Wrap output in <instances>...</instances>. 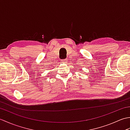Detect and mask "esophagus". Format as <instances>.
<instances>
[{
  "instance_id": "1",
  "label": "esophagus",
  "mask_w": 130,
  "mask_h": 130,
  "mask_svg": "<svg viewBox=\"0 0 130 130\" xmlns=\"http://www.w3.org/2000/svg\"><path fill=\"white\" fill-rule=\"evenodd\" d=\"M67 59H64V60H61V62H62V63H67Z\"/></svg>"
}]
</instances>
